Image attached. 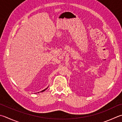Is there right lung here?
Returning a JSON list of instances; mask_svg holds the SVG:
<instances>
[{
	"label": "right lung",
	"instance_id": "1",
	"mask_svg": "<svg viewBox=\"0 0 122 122\" xmlns=\"http://www.w3.org/2000/svg\"><path fill=\"white\" fill-rule=\"evenodd\" d=\"M48 87H47V88H45V89H44V90H43V91H41V92H44V91H45L46 90V89H47V88H48ZM38 93H39V92H38Z\"/></svg>",
	"mask_w": 122,
	"mask_h": 122
}]
</instances>
